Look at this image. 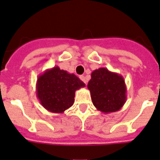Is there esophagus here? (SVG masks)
<instances>
[{
	"label": "esophagus",
	"instance_id": "esophagus-1",
	"mask_svg": "<svg viewBox=\"0 0 160 160\" xmlns=\"http://www.w3.org/2000/svg\"><path fill=\"white\" fill-rule=\"evenodd\" d=\"M80 80H82V81L83 82H84V83H87V80H86V79H85V77H84V76H80Z\"/></svg>",
	"mask_w": 160,
	"mask_h": 160
}]
</instances>
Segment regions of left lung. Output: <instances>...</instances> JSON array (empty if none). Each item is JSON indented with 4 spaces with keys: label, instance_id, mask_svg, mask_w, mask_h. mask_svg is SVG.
Returning <instances> with one entry per match:
<instances>
[{
    "label": "left lung",
    "instance_id": "8db88e82",
    "mask_svg": "<svg viewBox=\"0 0 160 160\" xmlns=\"http://www.w3.org/2000/svg\"><path fill=\"white\" fill-rule=\"evenodd\" d=\"M88 88L96 109L108 114L119 111L127 100V88L123 77L105 68H100L91 74Z\"/></svg>",
    "mask_w": 160,
    "mask_h": 160
}]
</instances>
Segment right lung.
<instances>
[{
    "mask_svg": "<svg viewBox=\"0 0 160 160\" xmlns=\"http://www.w3.org/2000/svg\"><path fill=\"white\" fill-rule=\"evenodd\" d=\"M83 87L85 83L76 75L56 66L39 76L36 88L37 98L46 110L63 113L74 103L76 91Z\"/></svg>",
    "mask_w": 160,
    "mask_h": 160,
    "instance_id": "right-lung-1",
    "label": "right lung"
}]
</instances>
